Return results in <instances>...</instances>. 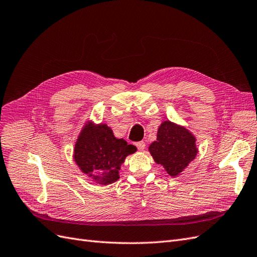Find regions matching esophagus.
<instances>
[{
    "label": "esophagus",
    "mask_w": 257,
    "mask_h": 257,
    "mask_svg": "<svg viewBox=\"0 0 257 257\" xmlns=\"http://www.w3.org/2000/svg\"><path fill=\"white\" fill-rule=\"evenodd\" d=\"M135 146L138 148V150H144L146 148V144L144 142H137L135 143Z\"/></svg>",
    "instance_id": "esophagus-1"
}]
</instances>
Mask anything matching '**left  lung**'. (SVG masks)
Here are the masks:
<instances>
[{
    "label": "left lung",
    "mask_w": 257,
    "mask_h": 257,
    "mask_svg": "<svg viewBox=\"0 0 257 257\" xmlns=\"http://www.w3.org/2000/svg\"><path fill=\"white\" fill-rule=\"evenodd\" d=\"M149 151L169 176L176 177L195 159L197 148L195 137L188 130L165 121L159 127L157 142L150 145Z\"/></svg>",
    "instance_id": "left-lung-1"
}]
</instances>
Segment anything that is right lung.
I'll return each instance as SVG.
<instances>
[{"label": "right lung", "instance_id": "obj_1", "mask_svg": "<svg viewBox=\"0 0 257 257\" xmlns=\"http://www.w3.org/2000/svg\"><path fill=\"white\" fill-rule=\"evenodd\" d=\"M135 151V146L116 139L106 124L85 125L75 145L74 159L84 174L98 183L109 184L118 180L121 164Z\"/></svg>", "mask_w": 257, "mask_h": 257}]
</instances>
